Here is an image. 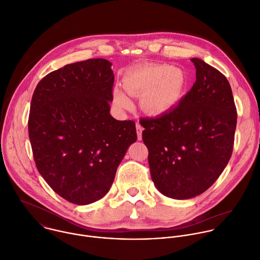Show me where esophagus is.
<instances>
[{"instance_id": "34e87169", "label": "esophagus", "mask_w": 260, "mask_h": 260, "mask_svg": "<svg viewBox=\"0 0 260 260\" xmlns=\"http://www.w3.org/2000/svg\"><path fill=\"white\" fill-rule=\"evenodd\" d=\"M142 127H141V125L139 124V123H137L136 124V132H137V138H138V140H141L142 139Z\"/></svg>"}]
</instances>
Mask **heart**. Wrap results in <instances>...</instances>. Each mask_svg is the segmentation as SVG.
<instances>
[{
  "label": "heart",
  "instance_id": "b5f03b06",
  "mask_svg": "<svg viewBox=\"0 0 260 260\" xmlns=\"http://www.w3.org/2000/svg\"><path fill=\"white\" fill-rule=\"evenodd\" d=\"M186 85L181 70L170 65H145L139 67L124 78V87L131 95H141L142 110L153 116L162 115L172 110L180 101ZM114 102L121 109L132 106L128 96L116 88Z\"/></svg>",
  "mask_w": 260,
  "mask_h": 260
}]
</instances>
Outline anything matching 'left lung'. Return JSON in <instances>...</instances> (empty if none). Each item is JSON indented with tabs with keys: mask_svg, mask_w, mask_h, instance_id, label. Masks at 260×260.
Instances as JSON below:
<instances>
[{
	"mask_svg": "<svg viewBox=\"0 0 260 260\" xmlns=\"http://www.w3.org/2000/svg\"><path fill=\"white\" fill-rule=\"evenodd\" d=\"M196 81L179 105L156 118L140 119L151 179L174 199L206 191L228 165L237 110L223 74L193 58Z\"/></svg>",
	"mask_w": 260,
	"mask_h": 260,
	"instance_id": "8db88e82",
	"label": "left lung"
}]
</instances>
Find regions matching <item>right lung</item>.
Wrapping results in <instances>:
<instances>
[{"instance_id":"right-lung-1","label":"right lung","mask_w":260,"mask_h":260,"mask_svg":"<svg viewBox=\"0 0 260 260\" xmlns=\"http://www.w3.org/2000/svg\"><path fill=\"white\" fill-rule=\"evenodd\" d=\"M105 59L68 64L36 87L28 134L40 174L67 201L85 205L110 190L128 147L134 121L110 115L114 73Z\"/></svg>"}]
</instances>
